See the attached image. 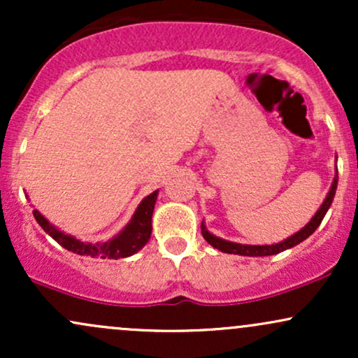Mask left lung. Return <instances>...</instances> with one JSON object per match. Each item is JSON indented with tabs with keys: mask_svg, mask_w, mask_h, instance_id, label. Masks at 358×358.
<instances>
[{
	"mask_svg": "<svg viewBox=\"0 0 358 358\" xmlns=\"http://www.w3.org/2000/svg\"><path fill=\"white\" fill-rule=\"evenodd\" d=\"M336 183H338V176L335 175L330 192H328L327 199H324V202L322 203V207L318 208V212L315 213L313 219L308 222V224L301 229V231L294 234V236L287 237L286 241L279 242V244H273V245H244V244H236V242H229V241L220 239V237L212 236V234L208 232L207 229H205V225L202 224V236H203V239L207 241L210 245H213V248H215V249L222 250V252L239 254V256H250V257L273 256V254H279V252H282V250H286V249H289V248H294V245H298L299 242H303L305 239H308V237H310L311 234H313L316 229H318V225L322 224L323 217L327 215L328 208H330L331 202H334V196H335V192H336Z\"/></svg>",
	"mask_w": 358,
	"mask_h": 358,
	"instance_id": "1",
	"label": "left lung"
}]
</instances>
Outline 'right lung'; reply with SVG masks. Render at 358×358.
Here are the masks:
<instances>
[{
  "instance_id": "right-lung-1",
  "label": "right lung",
  "mask_w": 358,
  "mask_h": 358,
  "mask_svg": "<svg viewBox=\"0 0 358 358\" xmlns=\"http://www.w3.org/2000/svg\"><path fill=\"white\" fill-rule=\"evenodd\" d=\"M156 196H158V190L148 195L139 207L134 212L133 219L129 224L126 225L124 231L119 232L116 237L108 242H102V244H90V242H82L76 237L67 236L59 229H55L53 225L45 219L43 215H40L38 210H34L35 220L38 222L40 227L43 229L53 241H57L62 248L72 252L80 254V256H89V257H101V259H121L133 256L134 252H138L143 245L150 241L151 236V217H153Z\"/></svg>"
}]
</instances>
